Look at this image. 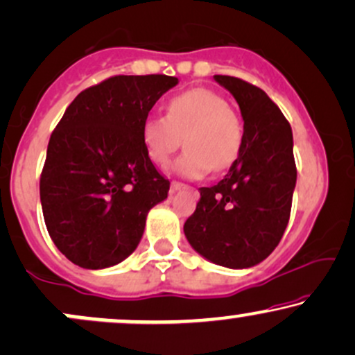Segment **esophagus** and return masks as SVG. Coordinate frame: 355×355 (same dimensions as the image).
I'll list each match as a JSON object with an SVG mask.
<instances>
[{
  "label": "esophagus",
  "mask_w": 355,
  "mask_h": 355,
  "mask_svg": "<svg viewBox=\"0 0 355 355\" xmlns=\"http://www.w3.org/2000/svg\"><path fill=\"white\" fill-rule=\"evenodd\" d=\"M181 189H187V186L182 184V182H179V181L171 182V191H173V193H176V191H181Z\"/></svg>",
  "instance_id": "34e87169"
}]
</instances>
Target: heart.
I'll return each mask as SVG.
<instances>
[{"mask_svg":"<svg viewBox=\"0 0 355 355\" xmlns=\"http://www.w3.org/2000/svg\"><path fill=\"white\" fill-rule=\"evenodd\" d=\"M149 159L164 166L181 143L186 151L171 166L173 173L201 179L236 161L243 146V126L223 96L206 87L179 93L166 104V116L151 114L141 128Z\"/></svg>","mask_w":355,"mask_h":355,"instance_id":"1","label":"heart"}]
</instances>
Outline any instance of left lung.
Wrapping results in <instances>:
<instances>
[{"label": "left lung", "instance_id": "1", "mask_svg": "<svg viewBox=\"0 0 355 355\" xmlns=\"http://www.w3.org/2000/svg\"><path fill=\"white\" fill-rule=\"evenodd\" d=\"M234 96L244 121L243 146L216 186L201 187L184 234L196 252L229 269L259 264L289 223L297 179L293 129L261 87L216 74Z\"/></svg>", "mask_w": 355, "mask_h": 355}]
</instances>
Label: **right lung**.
Returning a JSON list of instances; mask_svg holds the SVG:
<instances>
[{
	"label": "right lung",
	"instance_id": "obj_1",
	"mask_svg": "<svg viewBox=\"0 0 355 355\" xmlns=\"http://www.w3.org/2000/svg\"><path fill=\"white\" fill-rule=\"evenodd\" d=\"M166 74L112 76L81 91L49 137L40 181L54 245L73 264L106 269L135 252L169 181L146 153L141 128L178 85Z\"/></svg>",
	"mask_w": 355,
	"mask_h": 355
}]
</instances>
